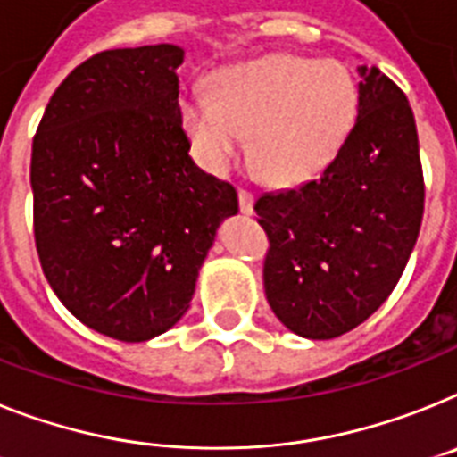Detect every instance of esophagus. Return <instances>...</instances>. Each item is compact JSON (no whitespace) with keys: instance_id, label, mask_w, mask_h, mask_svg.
I'll use <instances>...</instances> for the list:
<instances>
[{"instance_id":"obj_1","label":"esophagus","mask_w":457,"mask_h":457,"mask_svg":"<svg viewBox=\"0 0 457 457\" xmlns=\"http://www.w3.org/2000/svg\"><path fill=\"white\" fill-rule=\"evenodd\" d=\"M253 202H255L253 193H248V190H239V209H241V213H246V216H251V213H253Z\"/></svg>"}]
</instances>
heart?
I'll return each instance as SVG.
<instances>
[{"instance_id": "1", "label": "heart", "mask_w": 457, "mask_h": 457, "mask_svg": "<svg viewBox=\"0 0 457 457\" xmlns=\"http://www.w3.org/2000/svg\"><path fill=\"white\" fill-rule=\"evenodd\" d=\"M358 116V86L337 60L270 55L220 74L213 97L183 104L199 162L222 174L251 137L253 167L271 186L302 183L332 162Z\"/></svg>"}]
</instances>
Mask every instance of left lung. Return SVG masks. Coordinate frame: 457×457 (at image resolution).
I'll list each match as a JSON object with an SVG mask.
<instances>
[{
	"label": "left lung",
	"instance_id": "1",
	"mask_svg": "<svg viewBox=\"0 0 457 457\" xmlns=\"http://www.w3.org/2000/svg\"><path fill=\"white\" fill-rule=\"evenodd\" d=\"M358 118L323 174L255 202L264 295L306 339H335L388 300L416 246L425 183L413 111L381 69L358 67Z\"/></svg>",
	"mask_w": 457,
	"mask_h": 457
}]
</instances>
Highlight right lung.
<instances>
[{
  "mask_svg": "<svg viewBox=\"0 0 457 457\" xmlns=\"http://www.w3.org/2000/svg\"><path fill=\"white\" fill-rule=\"evenodd\" d=\"M183 48L87 57L53 92L32 141L34 241L69 312L99 335L148 341L181 320L237 190L187 155Z\"/></svg>",
  "mask_w": 457,
  "mask_h": 457,
  "instance_id": "add662e5",
  "label": "right lung"
}]
</instances>
